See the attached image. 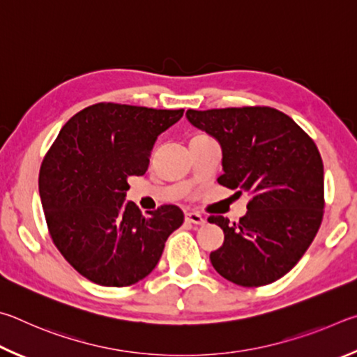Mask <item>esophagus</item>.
<instances>
[{
	"label": "esophagus",
	"instance_id": "obj_1",
	"mask_svg": "<svg viewBox=\"0 0 357 357\" xmlns=\"http://www.w3.org/2000/svg\"><path fill=\"white\" fill-rule=\"evenodd\" d=\"M185 218L186 221L196 224V226H202V224H205V218L202 215L196 213V211H188V213L185 215Z\"/></svg>",
	"mask_w": 357,
	"mask_h": 357
}]
</instances>
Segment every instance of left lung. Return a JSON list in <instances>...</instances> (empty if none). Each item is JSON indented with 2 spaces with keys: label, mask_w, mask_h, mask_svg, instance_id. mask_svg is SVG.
<instances>
[{
  "label": "left lung",
  "mask_w": 357,
  "mask_h": 357,
  "mask_svg": "<svg viewBox=\"0 0 357 357\" xmlns=\"http://www.w3.org/2000/svg\"><path fill=\"white\" fill-rule=\"evenodd\" d=\"M186 117L221 144L218 183L251 196L238 222L208 218L224 230L211 265L241 287L280 279L307 251L323 220V161L314 139L270 106L188 109Z\"/></svg>",
  "instance_id": "left-lung-1"
}]
</instances>
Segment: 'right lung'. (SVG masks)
Here are the masks:
<instances>
[{
    "mask_svg": "<svg viewBox=\"0 0 357 357\" xmlns=\"http://www.w3.org/2000/svg\"><path fill=\"white\" fill-rule=\"evenodd\" d=\"M183 109L97 103L75 114L42 161L39 195L54 246L81 276L128 287L149 276L167 236L183 224L177 205L144 216L123 204L128 178L146 174L160 133Z\"/></svg>",
    "mask_w": 357,
    "mask_h": 357,
    "instance_id": "add662e5",
    "label": "right lung"
}]
</instances>
